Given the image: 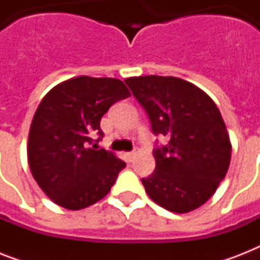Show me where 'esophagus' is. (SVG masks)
<instances>
[{
  "instance_id": "obj_1",
  "label": "esophagus",
  "mask_w": 260,
  "mask_h": 260,
  "mask_svg": "<svg viewBox=\"0 0 260 260\" xmlns=\"http://www.w3.org/2000/svg\"><path fill=\"white\" fill-rule=\"evenodd\" d=\"M135 156H136V151H132V152H128V154H126V159H128L129 162L134 160Z\"/></svg>"
}]
</instances>
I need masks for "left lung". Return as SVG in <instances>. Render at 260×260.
<instances>
[{"mask_svg": "<svg viewBox=\"0 0 260 260\" xmlns=\"http://www.w3.org/2000/svg\"><path fill=\"white\" fill-rule=\"evenodd\" d=\"M125 83L154 134L169 139L152 152L155 171L142 179L148 197L175 213L197 209L217 190L231 163L230 135L217 105L204 90L175 77H132Z\"/></svg>", "mask_w": 260, "mask_h": 260, "instance_id": "1", "label": "left lung"}]
</instances>
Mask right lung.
Here are the masks:
<instances>
[{"label":"right lung","instance_id":"right-lung-1","mask_svg":"<svg viewBox=\"0 0 260 260\" xmlns=\"http://www.w3.org/2000/svg\"><path fill=\"white\" fill-rule=\"evenodd\" d=\"M116 78L81 75L60 82L44 95L28 136V165L40 189L56 205L79 210L110 191L125 163L98 148L100 122L114 102L129 97ZM95 140V142H98Z\"/></svg>","mask_w":260,"mask_h":260}]
</instances>
